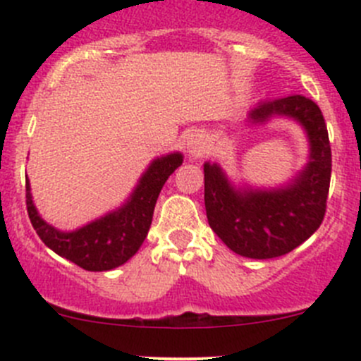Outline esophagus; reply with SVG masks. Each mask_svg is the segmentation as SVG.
<instances>
[{
  "instance_id": "obj_1",
  "label": "esophagus",
  "mask_w": 361,
  "mask_h": 361,
  "mask_svg": "<svg viewBox=\"0 0 361 361\" xmlns=\"http://www.w3.org/2000/svg\"><path fill=\"white\" fill-rule=\"evenodd\" d=\"M187 154L190 155L192 159H197L201 157L204 152L207 150V140H206V134L202 130H194V133L188 134L187 137Z\"/></svg>"
}]
</instances>
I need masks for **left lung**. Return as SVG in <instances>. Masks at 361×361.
I'll list each match as a JSON object with an SVG mask.
<instances>
[{
	"instance_id": "obj_1",
	"label": "left lung",
	"mask_w": 361,
	"mask_h": 361,
	"mask_svg": "<svg viewBox=\"0 0 361 361\" xmlns=\"http://www.w3.org/2000/svg\"><path fill=\"white\" fill-rule=\"evenodd\" d=\"M272 118L293 120L309 145L305 166L278 187L235 185L224 167L204 162V204L209 227L234 253L255 260L281 257L307 241L325 216L332 152L318 104L304 96L260 101L245 126L258 129Z\"/></svg>"
}]
</instances>
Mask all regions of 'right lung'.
Segmentation results:
<instances>
[{"label": "right lung", "mask_w": 361, "mask_h": 361, "mask_svg": "<svg viewBox=\"0 0 361 361\" xmlns=\"http://www.w3.org/2000/svg\"><path fill=\"white\" fill-rule=\"evenodd\" d=\"M183 164L180 152L154 159L122 206L75 228L59 231L39 216L25 180V202L36 234L59 257L92 272L120 267L137 253L150 231L155 204L167 178Z\"/></svg>", "instance_id": "obj_1"}]
</instances>
